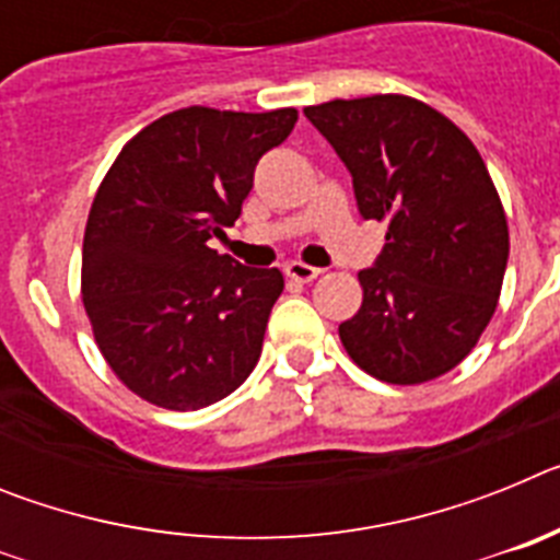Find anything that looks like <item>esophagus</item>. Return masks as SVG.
Returning a JSON list of instances; mask_svg holds the SVG:
<instances>
[{
	"instance_id": "1",
	"label": "esophagus",
	"mask_w": 560,
	"mask_h": 560,
	"mask_svg": "<svg viewBox=\"0 0 560 560\" xmlns=\"http://www.w3.org/2000/svg\"><path fill=\"white\" fill-rule=\"evenodd\" d=\"M285 275H289L291 280H296V283H311V280H316V277L323 275V269L300 264V260H291V264H285Z\"/></svg>"
}]
</instances>
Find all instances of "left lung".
Wrapping results in <instances>:
<instances>
[{"mask_svg":"<svg viewBox=\"0 0 560 560\" xmlns=\"http://www.w3.org/2000/svg\"><path fill=\"white\" fill-rule=\"evenodd\" d=\"M305 117L353 176L361 219L389 221L359 271L361 308L339 339L364 373L420 384L457 368L497 311L508 221L474 142L404 95L308 106Z\"/></svg>","mask_w":560,"mask_h":560,"instance_id":"left-lung-1","label":"left lung"}]
</instances>
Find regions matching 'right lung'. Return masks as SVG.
<instances>
[{"mask_svg": "<svg viewBox=\"0 0 560 560\" xmlns=\"http://www.w3.org/2000/svg\"><path fill=\"white\" fill-rule=\"evenodd\" d=\"M296 108L190 106L142 128L106 173L83 235V305L108 368L156 407L190 412L255 370L280 269L210 249L241 215Z\"/></svg>", "mask_w": 560, "mask_h": 560, "instance_id": "obj_1", "label": "right lung"}]
</instances>
